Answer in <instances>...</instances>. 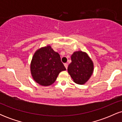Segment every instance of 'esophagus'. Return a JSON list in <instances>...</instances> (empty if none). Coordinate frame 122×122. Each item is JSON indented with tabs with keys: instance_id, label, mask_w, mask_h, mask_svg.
Segmentation results:
<instances>
[{
	"instance_id": "34e87169",
	"label": "esophagus",
	"mask_w": 122,
	"mask_h": 122,
	"mask_svg": "<svg viewBox=\"0 0 122 122\" xmlns=\"http://www.w3.org/2000/svg\"><path fill=\"white\" fill-rule=\"evenodd\" d=\"M64 66H65V68H66V69H67V68H68V64H67V63H65V64H64Z\"/></svg>"
}]
</instances>
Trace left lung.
Wrapping results in <instances>:
<instances>
[{"instance_id":"left-lung-1","label":"left lung","mask_w":122,"mask_h":122,"mask_svg":"<svg viewBox=\"0 0 122 122\" xmlns=\"http://www.w3.org/2000/svg\"><path fill=\"white\" fill-rule=\"evenodd\" d=\"M72 62L68 72L73 81L77 84H84L90 79L94 70L93 62L86 52L75 51L71 56Z\"/></svg>"}]
</instances>
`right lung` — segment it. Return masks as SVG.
Returning a JSON list of instances; mask_svg holds the SVG:
<instances>
[{"label":"right lung","instance_id":"add662e5","mask_svg":"<svg viewBox=\"0 0 122 122\" xmlns=\"http://www.w3.org/2000/svg\"><path fill=\"white\" fill-rule=\"evenodd\" d=\"M65 70L60 54L54 51L50 45L36 50L31 61L32 77L42 86L51 85L60 73Z\"/></svg>","mask_w":122,"mask_h":122}]
</instances>
